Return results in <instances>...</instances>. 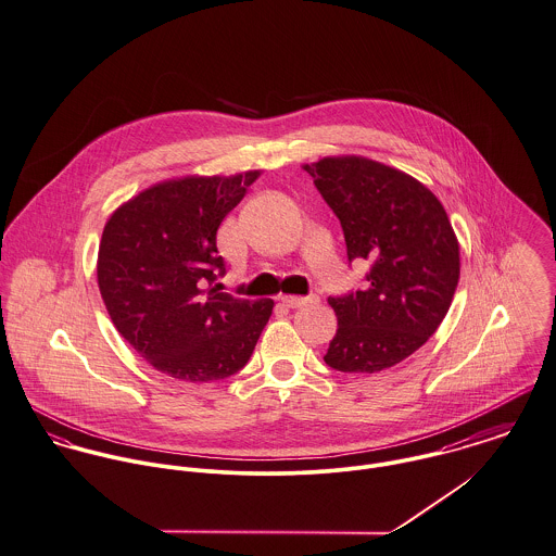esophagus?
Here are the masks:
<instances>
[{
  "mask_svg": "<svg viewBox=\"0 0 556 556\" xmlns=\"http://www.w3.org/2000/svg\"><path fill=\"white\" fill-rule=\"evenodd\" d=\"M318 302L316 295H307V298H295V295H282L280 303L287 307H303V305H312Z\"/></svg>",
  "mask_w": 556,
  "mask_h": 556,
  "instance_id": "obj_1",
  "label": "esophagus"
}]
</instances>
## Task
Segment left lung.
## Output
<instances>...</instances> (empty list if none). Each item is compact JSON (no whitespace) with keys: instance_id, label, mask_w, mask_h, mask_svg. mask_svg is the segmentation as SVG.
<instances>
[{"instance_id":"8db88e82","label":"left lung","mask_w":556,"mask_h":556,"mask_svg":"<svg viewBox=\"0 0 556 556\" xmlns=\"http://www.w3.org/2000/svg\"><path fill=\"white\" fill-rule=\"evenodd\" d=\"M303 169L340 218L349 261L371 267L367 287L327 302L338 331L325 363L376 374L416 353L444 320L460 261L440 200L416 178L365 156H325Z\"/></svg>"}]
</instances>
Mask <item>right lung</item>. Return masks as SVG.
Instances as JSON below:
<instances>
[{
  "label": "right lung",
  "mask_w": 556,
  "mask_h": 556,
  "mask_svg": "<svg viewBox=\"0 0 556 556\" xmlns=\"http://www.w3.org/2000/svg\"><path fill=\"white\" fill-rule=\"evenodd\" d=\"M256 178L165 180L114 210L103 227L105 309L138 354L176 380L214 382L240 371L271 316V300H238L216 285L225 276L216 231Z\"/></svg>",
  "instance_id": "1"
}]
</instances>
